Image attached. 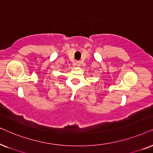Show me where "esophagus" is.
Instances as JSON below:
<instances>
[{"label":"esophagus","mask_w":153,"mask_h":153,"mask_svg":"<svg viewBox=\"0 0 153 153\" xmlns=\"http://www.w3.org/2000/svg\"><path fill=\"white\" fill-rule=\"evenodd\" d=\"M76 64L78 66H80V62H76Z\"/></svg>","instance_id":"34e87169"}]
</instances>
